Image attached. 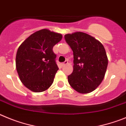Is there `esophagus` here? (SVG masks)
I'll return each instance as SVG.
<instances>
[{
    "mask_svg": "<svg viewBox=\"0 0 126 126\" xmlns=\"http://www.w3.org/2000/svg\"><path fill=\"white\" fill-rule=\"evenodd\" d=\"M68 63V61H65V62H64V63H62V64H61V65H62V66H64V65H66V64H67Z\"/></svg>",
    "mask_w": 126,
    "mask_h": 126,
    "instance_id": "esophagus-1",
    "label": "esophagus"
}]
</instances>
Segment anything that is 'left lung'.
<instances>
[{"label":"left lung","mask_w":126,"mask_h":126,"mask_svg":"<svg viewBox=\"0 0 126 126\" xmlns=\"http://www.w3.org/2000/svg\"><path fill=\"white\" fill-rule=\"evenodd\" d=\"M73 52V71L68 77L69 84L80 94L95 90L105 77L108 58L102 44L90 35L75 32L64 35Z\"/></svg>","instance_id":"8db88e82"}]
</instances>
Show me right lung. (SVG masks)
<instances>
[{
	"label": "right lung",
	"mask_w": 126,
	"mask_h": 126,
	"mask_svg": "<svg viewBox=\"0 0 126 126\" xmlns=\"http://www.w3.org/2000/svg\"><path fill=\"white\" fill-rule=\"evenodd\" d=\"M60 33L43 29L29 36L17 49L16 66L19 79L34 92L50 87L58 70L53 47L62 39Z\"/></svg>",
	"instance_id": "right-lung-1"
}]
</instances>
